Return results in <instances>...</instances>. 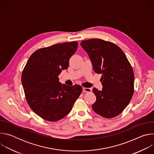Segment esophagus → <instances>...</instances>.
Instances as JSON below:
<instances>
[{"label": "esophagus", "instance_id": "1", "mask_svg": "<svg viewBox=\"0 0 154 154\" xmlns=\"http://www.w3.org/2000/svg\"><path fill=\"white\" fill-rule=\"evenodd\" d=\"M83 91L86 93H90L91 91V89L90 88H83Z\"/></svg>", "mask_w": 154, "mask_h": 154}]
</instances>
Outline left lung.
Wrapping results in <instances>:
<instances>
[{
    "instance_id": "1",
    "label": "left lung",
    "mask_w": 154,
    "mask_h": 154,
    "mask_svg": "<svg viewBox=\"0 0 154 154\" xmlns=\"http://www.w3.org/2000/svg\"><path fill=\"white\" fill-rule=\"evenodd\" d=\"M95 72L101 74L102 90L93 88L96 96L93 110L106 118L119 115L129 103L134 92V74L123 51L114 43L100 39L82 41Z\"/></svg>"
}]
</instances>
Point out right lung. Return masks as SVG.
<instances>
[{
    "label": "right lung",
    "mask_w": 154,
    "mask_h": 154,
    "mask_svg": "<svg viewBox=\"0 0 154 154\" xmlns=\"http://www.w3.org/2000/svg\"><path fill=\"white\" fill-rule=\"evenodd\" d=\"M77 46L78 42L73 41L39 49L30 57L22 73L29 105L46 121H57L68 115L82 91L81 86L61 84L58 77L68 69Z\"/></svg>",
    "instance_id": "add662e5"
}]
</instances>
